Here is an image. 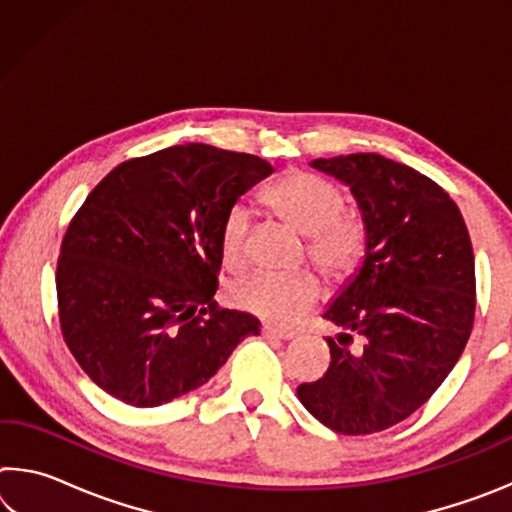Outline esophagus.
Segmentation results:
<instances>
[{
    "label": "esophagus",
    "instance_id": "34e87169",
    "mask_svg": "<svg viewBox=\"0 0 512 512\" xmlns=\"http://www.w3.org/2000/svg\"><path fill=\"white\" fill-rule=\"evenodd\" d=\"M262 334L266 336V339H277V341H291V339H296V332H293V329L271 327V325H264V327H262Z\"/></svg>",
    "mask_w": 512,
    "mask_h": 512
}]
</instances>
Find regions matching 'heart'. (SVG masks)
<instances>
[{
    "label": "heart",
    "mask_w": 512,
    "mask_h": 512,
    "mask_svg": "<svg viewBox=\"0 0 512 512\" xmlns=\"http://www.w3.org/2000/svg\"><path fill=\"white\" fill-rule=\"evenodd\" d=\"M275 216L305 235L307 259L327 280L341 282L357 271L366 255L368 230L357 212L343 207V192L311 171H291L262 194ZM250 214L232 205L221 225V255L232 271L248 259ZM320 298V282L307 271L293 275L255 273L230 291L232 305L271 325H293Z\"/></svg>",
    "instance_id": "b5f03b06"
}]
</instances>
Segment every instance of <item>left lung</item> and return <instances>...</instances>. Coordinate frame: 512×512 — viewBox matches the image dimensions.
Instances as JSON below:
<instances>
[{"instance_id": "obj_1", "label": "left lung", "mask_w": 512, "mask_h": 512, "mask_svg": "<svg viewBox=\"0 0 512 512\" xmlns=\"http://www.w3.org/2000/svg\"><path fill=\"white\" fill-rule=\"evenodd\" d=\"M311 167L350 187L368 244L323 314L341 329L327 336L329 368L298 397L325 427L366 436L418 411L461 359L476 309L472 241L445 189L406 164L352 153Z\"/></svg>"}]
</instances>
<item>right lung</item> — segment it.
<instances>
[{
    "mask_svg": "<svg viewBox=\"0 0 512 512\" xmlns=\"http://www.w3.org/2000/svg\"><path fill=\"white\" fill-rule=\"evenodd\" d=\"M273 167L257 155L183 144L121 162L69 223L56 268L69 352L117 400L151 409L216 375L259 334L219 309L225 214Z\"/></svg>",
    "mask_w": 512,
    "mask_h": 512,
    "instance_id": "right-lung-1",
    "label": "right lung"
}]
</instances>
